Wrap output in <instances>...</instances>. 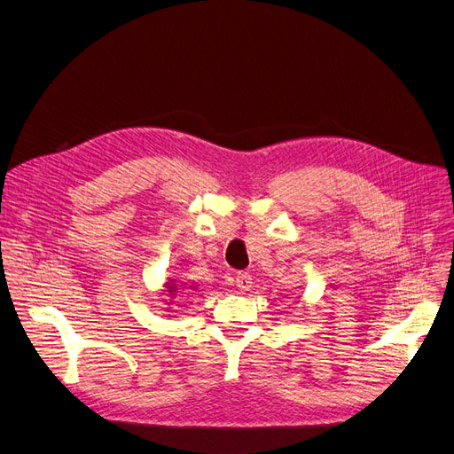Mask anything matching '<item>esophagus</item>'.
Masks as SVG:
<instances>
[{
  "label": "esophagus",
  "mask_w": 454,
  "mask_h": 454,
  "mask_svg": "<svg viewBox=\"0 0 454 454\" xmlns=\"http://www.w3.org/2000/svg\"><path fill=\"white\" fill-rule=\"evenodd\" d=\"M252 276L248 274V272H239L235 276V285H237V289H239L241 293H247V291H250L252 289Z\"/></svg>",
  "instance_id": "obj_1"
}]
</instances>
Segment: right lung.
<instances>
[{"mask_svg":"<svg viewBox=\"0 0 454 454\" xmlns=\"http://www.w3.org/2000/svg\"><path fill=\"white\" fill-rule=\"evenodd\" d=\"M165 293H169V298H175V296H176V293H178L176 283H173V281L165 283Z\"/></svg>","mask_w":454,"mask_h":454,"instance_id":"1","label":"right lung"}]
</instances>
